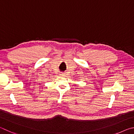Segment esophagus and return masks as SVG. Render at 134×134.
Returning a JSON list of instances; mask_svg holds the SVG:
<instances>
[{"label": "esophagus", "mask_w": 134, "mask_h": 134, "mask_svg": "<svg viewBox=\"0 0 134 134\" xmlns=\"http://www.w3.org/2000/svg\"><path fill=\"white\" fill-rule=\"evenodd\" d=\"M61 75H64V74H63L62 73V74H61Z\"/></svg>", "instance_id": "esophagus-1"}]
</instances>
